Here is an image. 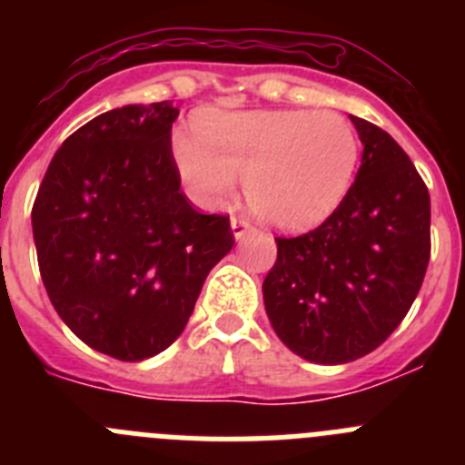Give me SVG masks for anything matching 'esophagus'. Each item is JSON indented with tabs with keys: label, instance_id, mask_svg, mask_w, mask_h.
<instances>
[{
	"label": "esophagus",
	"instance_id": "esophagus-1",
	"mask_svg": "<svg viewBox=\"0 0 465 465\" xmlns=\"http://www.w3.org/2000/svg\"><path fill=\"white\" fill-rule=\"evenodd\" d=\"M230 225H232V235H235L237 240H242V237L249 235V232H252V230H253L252 221L244 219V216H232Z\"/></svg>",
	"mask_w": 465,
	"mask_h": 465
}]
</instances>
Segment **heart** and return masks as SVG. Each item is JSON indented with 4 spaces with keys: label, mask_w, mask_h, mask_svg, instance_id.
<instances>
[{
    "label": "heart",
    "mask_w": 465,
    "mask_h": 465,
    "mask_svg": "<svg viewBox=\"0 0 465 465\" xmlns=\"http://www.w3.org/2000/svg\"><path fill=\"white\" fill-rule=\"evenodd\" d=\"M172 158L203 207L223 209L244 179L246 203L265 223L307 228L347 195L361 142L338 111H237L200 121L197 139L174 134Z\"/></svg>",
    "instance_id": "b5f03b06"
}]
</instances>
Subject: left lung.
<instances>
[{
    "label": "left lung",
    "instance_id": "8db88e82",
    "mask_svg": "<svg viewBox=\"0 0 465 465\" xmlns=\"http://www.w3.org/2000/svg\"><path fill=\"white\" fill-rule=\"evenodd\" d=\"M356 182L319 228L274 237L262 282L270 323L293 354L338 365L380 347L405 319L430 258V197L396 139L351 116Z\"/></svg>",
    "mask_w": 465,
    "mask_h": 465
}]
</instances>
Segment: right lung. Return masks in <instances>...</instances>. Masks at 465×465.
<instances>
[{"mask_svg": "<svg viewBox=\"0 0 465 465\" xmlns=\"http://www.w3.org/2000/svg\"><path fill=\"white\" fill-rule=\"evenodd\" d=\"M170 102L100 114L53 155L32 207L36 261L76 338L143 361L186 328L209 270L235 244L230 219L179 191Z\"/></svg>", "mask_w": 465, "mask_h": 465, "instance_id": "add662e5", "label": "right lung"}]
</instances>
